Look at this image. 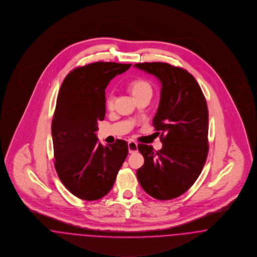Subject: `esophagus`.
Instances as JSON below:
<instances>
[{"label": "esophagus", "instance_id": "esophagus-1", "mask_svg": "<svg viewBox=\"0 0 257 257\" xmlns=\"http://www.w3.org/2000/svg\"><path fill=\"white\" fill-rule=\"evenodd\" d=\"M127 146H128L130 154H134L135 152H137V143L135 141H130Z\"/></svg>", "mask_w": 257, "mask_h": 257}]
</instances>
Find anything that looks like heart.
Listing matches in <instances>:
<instances>
[{"mask_svg":"<svg viewBox=\"0 0 257 257\" xmlns=\"http://www.w3.org/2000/svg\"><path fill=\"white\" fill-rule=\"evenodd\" d=\"M128 89L132 92L135 98L143 96V95H152V93H153V88H152L151 83L145 79H142V78L135 79L131 82L128 85ZM105 104H106V108L108 110L113 109V106H114L113 95H109L106 97Z\"/></svg>","mask_w":257,"mask_h":257,"instance_id":"b5f03b06","label":"heart"}]
</instances>
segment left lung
Instances as JSON below:
<instances>
[{"label": "left lung", "mask_w": 257, "mask_h": 257, "mask_svg": "<svg viewBox=\"0 0 257 257\" xmlns=\"http://www.w3.org/2000/svg\"><path fill=\"white\" fill-rule=\"evenodd\" d=\"M135 68L155 75L162 83L161 99L153 125L161 134L162 148L139 144L144 164L138 181L159 200L176 198L194 184L208 156L209 113L195 78L184 68L166 63H139Z\"/></svg>", "instance_id": "left-lung-1"}]
</instances>
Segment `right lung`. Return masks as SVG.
<instances>
[{"label":"right lung","instance_id":"add662e5","mask_svg":"<svg viewBox=\"0 0 257 257\" xmlns=\"http://www.w3.org/2000/svg\"><path fill=\"white\" fill-rule=\"evenodd\" d=\"M131 66L89 64L69 72L61 86L51 125L55 168L64 186L83 200L105 196L127 156L126 141L103 146L95 132L105 116V88Z\"/></svg>","mask_w":257,"mask_h":257}]
</instances>
